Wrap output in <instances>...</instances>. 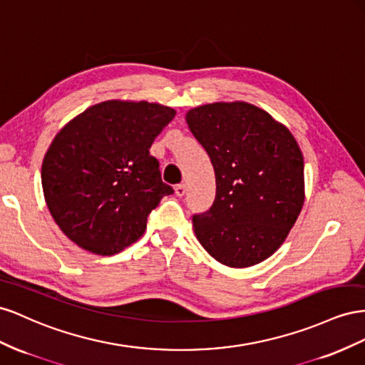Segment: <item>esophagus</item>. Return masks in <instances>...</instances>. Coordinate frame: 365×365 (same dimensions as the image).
Masks as SVG:
<instances>
[{"instance_id": "34e87169", "label": "esophagus", "mask_w": 365, "mask_h": 365, "mask_svg": "<svg viewBox=\"0 0 365 365\" xmlns=\"http://www.w3.org/2000/svg\"><path fill=\"white\" fill-rule=\"evenodd\" d=\"M174 191H175V195H177V197H183V195H185V192H186V186H185L183 183L177 185L175 188H174Z\"/></svg>"}]
</instances>
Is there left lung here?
<instances>
[{"mask_svg": "<svg viewBox=\"0 0 365 365\" xmlns=\"http://www.w3.org/2000/svg\"><path fill=\"white\" fill-rule=\"evenodd\" d=\"M185 119L215 173L212 206L192 217L197 240L227 267L264 262L284 243L306 199L294 134L243 101L205 103Z\"/></svg>", "mask_w": 365, "mask_h": 365, "instance_id": "8db88e82", "label": "left lung"}]
</instances>
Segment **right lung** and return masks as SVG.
Wrapping results in <instances>:
<instances>
[{"mask_svg":"<svg viewBox=\"0 0 365 365\" xmlns=\"http://www.w3.org/2000/svg\"><path fill=\"white\" fill-rule=\"evenodd\" d=\"M175 110L147 101H103L62 127L41 168L44 199L70 240L98 255L138 242L173 188L150 155Z\"/></svg>","mask_w":365,"mask_h":365,"instance_id":"obj_1","label":"right lung"}]
</instances>
